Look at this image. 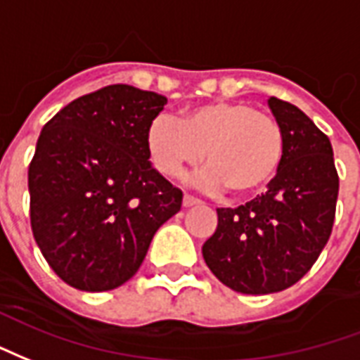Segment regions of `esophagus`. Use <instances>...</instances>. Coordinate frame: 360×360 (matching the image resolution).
I'll return each instance as SVG.
<instances>
[{"label":"esophagus","instance_id":"obj_1","mask_svg":"<svg viewBox=\"0 0 360 360\" xmlns=\"http://www.w3.org/2000/svg\"><path fill=\"white\" fill-rule=\"evenodd\" d=\"M182 205L184 207H195V205H201V201H199L198 198H193V195H188V193H186L182 199Z\"/></svg>","mask_w":360,"mask_h":360}]
</instances>
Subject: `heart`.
Here are the masks:
<instances>
[{"label":"heart","mask_w":360,"mask_h":360,"mask_svg":"<svg viewBox=\"0 0 360 360\" xmlns=\"http://www.w3.org/2000/svg\"><path fill=\"white\" fill-rule=\"evenodd\" d=\"M284 130L272 115L245 101L191 105L172 119L161 115L146 130V151L162 176H178L201 161L207 190L251 198L269 188L284 161Z\"/></svg>","instance_id":"b5f03b06"}]
</instances>
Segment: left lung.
<instances>
[{
    "mask_svg": "<svg viewBox=\"0 0 360 360\" xmlns=\"http://www.w3.org/2000/svg\"><path fill=\"white\" fill-rule=\"evenodd\" d=\"M284 130V161L263 195L238 209H217L203 243L207 266L230 290L266 295L311 270L332 234L340 178L328 136L295 105L269 97Z\"/></svg>",
    "mask_w": 360,
    "mask_h": 360,
    "instance_id": "obj_1",
    "label": "left lung"
}]
</instances>
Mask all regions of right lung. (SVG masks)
Returning a JSON list of instances; mask_svg holds the SVG:
<instances>
[{
	"mask_svg": "<svg viewBox=\"0 0 360 360\" xmlns=\"http://www.w3.org/2000/svg\"><path fill=\"white\" fill-rule=\"evenodd\" d=\"M167 97L115 84L70 101L44 128L28 169L34 240L63 282L119 288L138 272L182 191L146 151Z\"/></svg>",
	"mask_w": 360,
	"mask_h": 360,
	"instance_id": "1",
	"label": "right lung"
}]
</instances>
